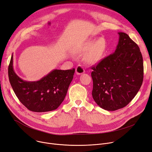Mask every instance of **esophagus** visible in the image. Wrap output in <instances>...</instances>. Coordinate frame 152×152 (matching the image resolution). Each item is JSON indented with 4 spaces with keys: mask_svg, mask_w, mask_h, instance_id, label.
Here are the masks:
<instances>
[{
    "mask_svg": "<svg viewBox=\"0 0 152 152\" xmlns=\"http://www.w3.org/2000/svg\"><path fill=\"white\" fill-rule=\"evenodd\" d=\"M85 72L84 68L83 66L80 65H78L76 68V73L77 75H81L84 73Z\"/></svg>",
    "mask_w": 152,
    "mask_h": 152,
    "instance_id": "obj_1",
    "label": "esophagus"
}]
</instances>
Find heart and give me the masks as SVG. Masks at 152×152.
Returning a JSON list of instances; mask_svg holds the SVG:
<instances>
[{
    "instance_id": "heart-1",
    "label": "heart",
    "mask_w": 152,
    "mask_h": 152,
    "mask_svg": "<svg viewBox=\"0 0 152 152\" xmlns=\"http://www.w3.org/2000/svg\"><path fill=\"white\" fill-rule=\"evenodd\" d=\"M107 48L106 39L102 37L96 39L90 40L83 45L80 51L86 53L85 56L86 61L90 64H95L100 62L103 58Z\"/></svg>"
}]
</instances>
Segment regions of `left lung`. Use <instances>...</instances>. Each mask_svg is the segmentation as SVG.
<instances>
[{"label": "left lung", "mask_w": 152, "mask_h": 152, "mask_svg": "<svg viewBox=\"0 0 152 152\" xmlns=\"http://www.w3.org/2000/svg\"><path fill=\"white\" fill-rule=\"evenodd\" d=\"M115 52L92 67V96L105 110L126 106L137 94L144 78L143 58L137 45L124 32H118Z\"/></svg>", "instance_id": "8db88e82"}]
</instances>
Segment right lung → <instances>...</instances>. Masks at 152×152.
Segmentation results:
<instances>
[{
    "instance_id": "1",
    "label": "right lung",
    "mask_w": 152,
    "mask_h": 152,
    "mask_svg": "<svg viewBox=\"0 0 152 152\" xmlns=\"http://www.w3.org/2000/svg\"><path fill=\"white\" fill-rule=\"evenodd\" d=\"M13 58L12 55L8 66V77L20 102L33 112L45 113L56 109L65 99L75 69H54L38 81H26L15 73Z\"/></svg>"
}]
</instances>
